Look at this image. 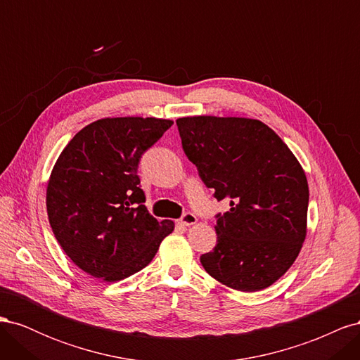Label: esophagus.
Listing matches in <instances>:
<instances>
[{
    "instance_id": "1",
    "label": "esophagus",
    "mask_w": 360,
    "mask_h": 360,
    "mask_svg": "<svg viewBox=\"0 0 360 360\" xmlns=\"http://www.w3.org/2000/svg\"><path fill=\"white\" fill-rule=\"evenodd\" d=\"M180 224L184 225V226H191V225H193V224H197V216H195L193 213H184V214L181 216Z\"/></svg>"
}]
</instances>
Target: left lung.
<instances>
[{"mask_svg": "<svg viewBox=\"0 0 360 360\" xmlns=\"http://www.w3.org/2000/svg\"><path fill=\"white\" fill-rule=\"evenodd\" d=\"M181 146L217 201V243L201 255L207 274L238 291H259L296 261L307 237L309 188L288 146L259 120L195 115L177 120Z\"/></svg>", "mask_w": 360, "mask_h": 360, "instance_id": "left-lung-1", "label": "left lung"}]
</instances>
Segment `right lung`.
<instances>
[{"label": "right lung", "mask_w": 360, "mask_h": 360, "mask_svg": "<svg viewBox=\"0 0 360 360\" xmlns=\"http://www.w3.org/2000/svg\"><path fill=\"white\" fill-rule=\"evenodd\" d=\"M174 122L114 117L90 123L64 147L46 189L51 228L66 255L85 274L122 281L155 258L174 222L144 205L138 163Z\"/></svg>", "instance_id": "add662e5"}]
</instances>
